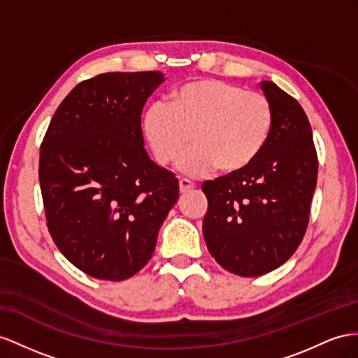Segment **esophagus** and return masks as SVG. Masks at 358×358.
<instances>
[{
  "mask_svg": "<svg viewBox=\"0 0 358 358\" xmlns=\"http://www.w3.org/2000/svg\"><path fill=\"white\" fill-rule=\"evenodd\" d=\"M180 192L181 194H186V192H189V190H192L195 187V185L194 182H192L190 180H187V178H180Z\"/></svg>",
  "mask_w": 358,
  "mask_h": 358,
  "instance_id": "esophagus-1",
  "label": "esophagus"
}]
</instances>
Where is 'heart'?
Returning a JSON list of instances; mask_svg holds the SVG:
<instances>
[{
  "label": "heart",
  "instance_id": "b5f03b06",
  "mask_svg": "<svg viewBox=\"0 0 358 358\" xmlns=\"http://www.w3.org/2000/svg\"><path fill=\"white\" fill-rule=\"evenodd\" d=\"M273 128L266 95L221 80H192L173 89L169 104H151L142 119L145 139L162 166L203 177L217 168L239 172L259 157Z\"/></svg>",
  "mask_w": 358,
  "mask_h": 358
}]
</instances>
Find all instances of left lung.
<instances>
[{
	"instance_id": "8db88e82",
	"label": "left lung",
	"mask_w": 358,
	"mask_h": 358,
	"mask_svg": "<svg viewBox=\"0 0 358 358\" xmlns=\"http://www.w3.org/2000/svg\"><path fill=\"white\" fill-rule=\"evenodd\" d=\"M262 90L273 108V128L248 168L203 182L208 201L203 233L210 254L228 272L259 277L298 250L310 219L317 154L307 115L272 81Z\"/></svg>"
}]
</instances>
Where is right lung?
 Returning <instances> with one entry per match:
<instances>
[{
    "mask_svg": "<svg viewBox=\"0 0 358 358\" xmlns=\"http://www.w3.org/2000/svg\"><path fill=\"white\" fill-rule=\"evenodd\" d=\"M157 71L107 72L62 101L41 145L47 227L60 252L90 277L122 281L152 257L178 199V180L143 148L146 99Z\"/></svg>",
    "mask_w": 358,
    "mask_h": 358,
    "instance_id": "obj_1",
    "label": "right lung"
}]
</instances>
